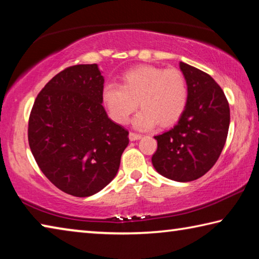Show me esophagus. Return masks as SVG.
<instances>
[{
	"instance_id": "34e87169",
	"label": "esophagus",
	"mask_w": 259,
	"mask_h": 259,
	"mask_svg": "<svg viewBox=\"0 0 259 259\" xmlns=\"http://www.w3.org/2000/svg\"><path fill=\"white\" fill-rule=\"evenodd\" d=\"M142 137H143V136L139 135V134H135V133H130L129 134V138H130L131 142H135V140H138V139H140Z\"/></svg>"
}]
</instances>
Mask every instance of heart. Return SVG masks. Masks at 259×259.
Masks as SVG:
<instances>
[{"mask_svg":"<svg viewBox=\"0 0 259 259\" xmlns=\"http://www.w3.org/2000/svg\"><path fill=\"white\" fill-rule=\"evenodd\" d=\"M187 84L182 72L176 68L143 65L122 75V85L107 83L102 99L109 116L124 124L137 108L133 124L139 130H148L159 123L169 126L179 120L186 108Z\"/></svg>","mask_w":259,"mask_h":259,"instance_id":"b5f03b06","label":"heart"}]
</instances>
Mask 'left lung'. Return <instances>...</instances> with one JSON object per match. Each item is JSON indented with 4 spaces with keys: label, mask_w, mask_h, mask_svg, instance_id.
Returning <instances> with one entry per match:
<instances>
[{
    "label": "left lung",
    "mask_w": 259,
    "mask_h": 259,
    "mask_svg": "<svg viewBox=\"0 0 259 259\" xmlns=\"http://www.w3.org/2000/svg\"><path fill=\"white\" fill-rule=\"evenodd\" d=\"M187 84V104L177 124L154 136L157 150L152 156L155 170L176 182H192L207 174L224 148L230 126V106L216 81L181 61Z\"/></svg>",
    "instance_id": "1"
}]
</instances>
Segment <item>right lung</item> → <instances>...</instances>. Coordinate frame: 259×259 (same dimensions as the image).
Wrapping results in <instances>:
<instances>
[{
	"label": "right lung",
	"instance_id": "1",
	"mask_svg": "<svg viewBox=\"0 0 259 259\" xmlns=\"http://www.w3.org/2000/svg\"><path fill=\"white\" fill-rule=\"evenodd\" d=\"M97 64L57 74L37 95L28 122L30 151L45 176L67 194L94 195L116 176L128 130L103 107Z\"/></svg>",
	"mask_w": 259,
	"mask_h": 259
}]
</instances>
